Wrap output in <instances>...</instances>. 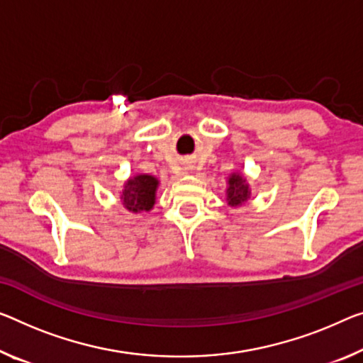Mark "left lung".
I'll list each match as a JSON object with an SVG mask.
<instances>
[{
	"label": "left lung",
	"mask_w": 363,
	"mask_h": 363,
	"mask_svg": "<svg viewBox=\"0 0 363 363\" xmlns=\"http://www.w3.org/2000/svg\"><path fill=\"white\" fill-rule=\"evenodd\" d=\"M250 198V189L245 178L238 174H233L228 178L227 188V203L230 206H240Z\"/></svg>",
	"instance_id": "1"
}]
</instances>
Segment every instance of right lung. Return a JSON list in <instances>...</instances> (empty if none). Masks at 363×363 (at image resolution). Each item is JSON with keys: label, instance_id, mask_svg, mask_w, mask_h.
Here are the masks:
<instances>
[{"label": "right lung", "instance_id": "obj_1", "mask_svg": "<svg viewBox=\"0 0 363 363\" xmlns=\"http://www.w3.org/2000/svg\"><path fill=\"white\" fill-rule=\"evenodd\" d=\"M157 178L152 175H136L126 182L121 201L128 211L141 213L150 211L155 203V189H157Z\"/></svg>", "mask_w": 363, "mask_h": 363}]
</instances>
